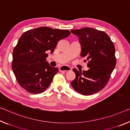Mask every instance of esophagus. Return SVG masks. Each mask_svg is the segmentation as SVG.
I'll list each match as a JSON object with an SVG mask.
<instances>
[{"instance_id": "esophagus-1", "label": "esophagus", "mask_w": 130, "mask_h": 130, "mask_svg": "<svg viewBox=\"0 0 130 130\" xmlns=\"http://www.w3.org/2000/svg\"><path fill=\"white\" fill-rule=\"evenodd\" d=\"M71 70V68L69 67H67V66H62L59 68V71L61 72H68L70 71Z\"/></svg>"}]
</instances>
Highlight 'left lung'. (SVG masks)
<instances>
[{
	"label": "left lung",
	"mask_w": 130,
	"mask_h": 130,
	"mask_svg": "<svg viewBox=\"0 0 130 130\" xmlns=\"http://www.w3.org/2000/svg\"><path fill=\"white\" fill-rule=\"evenodd\" d=\"M79 38L82 57H85L89 69L78 71L74 68L75 79L71 85L76 91L90 95L102 90L108 84L116 65L115 47L105 32L91 28L72 30Z\"/></svg>",
	"instance_id": "8db88e82"
}]
</instances>
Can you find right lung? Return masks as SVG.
<instances>
[{
	"label": "right lung",
	"mask_w": 130,
	"mask_h": 130,
	"mask_svg": "<svg viewBox=\"0 0 130 130\" xmlns=\"http://www.w3.org/2000/svg\"><path fill=\"white\" fill-rule=\"evenodd\" d=\"M71 34L68 30L39 27L25 32L14 48L12 69L18 84L32 94H39L50 85L58 69L46 62L58 42Z\"/></svg>",
	"instance_id": "obj_1"
}]
</instances>
